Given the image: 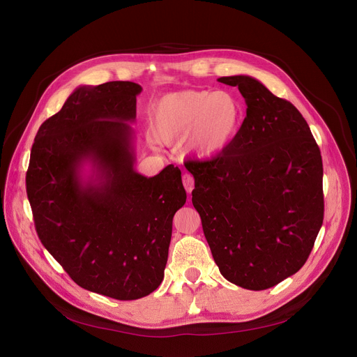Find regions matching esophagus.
<instances>
[{"mask_svg": "<svg viewBox=\"0 0 357 357\" xmlns=\"http://www.w3.org/2000/svg\"><path fill=\"white\" fill-rule=\"evenodd\" d=\"M182 182H183V186H185L186 192L190 193V192L193 190V188H195V179H193V176L189 175V174H185L183 178H182Z\"/></svg>", "mask_w": 357, "mask_h": 357, "instance_id": "esophagus-1", "label": "esophagus"}]
</instances>
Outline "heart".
<instances>
[{
    "instance_id": "1",
    "label": "heart",
    "mask_w": 357,
    "mask_h": 357,
    "mask_svg": "<svg viewBox=\"0 0 357 357\" xmlns=\"http://www.w3.org/2000/svg\"><path fill=\"white\" fill-rule=\"evenodd\" d=\"M244 121L240 100L230 91L185 90L161 97L151 109V131L161 142L186 139L188 151L209 160L226 151Z\"/></svg>"
}]
</instances>
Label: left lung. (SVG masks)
<instances>
[{
    "label": "left lung",
    "instance_id": "8db88e82",
    "mask_svg": "<svg viewBox=\"0 0 357 357\" xmlns=\"http://www.w3.org/2000/svg\"><path fill=\"white\" fill-rule=\"evenodd\" d=\"M245 101L234 142L192 162V203L222 275L261 291L294 275L324 222L322 157L308 123L287 100L247 75L226 76Z\"/></svg>",
    "mask_w": 357,
    "mask_h": 357
}]
</instances>
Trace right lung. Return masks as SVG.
Listing matches in <instances>:
<instances>
[{
    "label": "right lung",
    "instance_id": "add662e5",
    "mask_svg": "<svg viewBox=\"0 0 357 357\" xmlns=\"http://www.w3.org/2000/svg\"><path fill=\"white\" fill-rule=\"evenodd\" d=\"M132 82L79 86L38 130L26 193L45 248L82 288L120 301L164 280L181 171L146 178L135 164Z\"/></svg>",
    "mask_w": 357,
    "mask_h": 357
}]
</instances>
